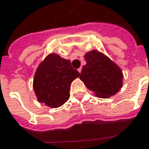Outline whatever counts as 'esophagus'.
<instances>
[{
	"mask_svg": "<svg viewBox=\"0 0 149 149\" xmlns=\"http://www.w3.org/2000/svg\"><path fill=\"white\" fill-rule=\"evenodd\" d=\"M78 72H79V73H81V68H79L78 69Z\"/></svg>",
	"mask_w": 149,
	"mask_h": 149,
	"instance_id": "obj_1",
	"label": "esophagus"
}]
</instances>
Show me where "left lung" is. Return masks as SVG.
Returning a JSON list of instances; mask_svg holds the SVG:
<instances>
[{
  "label": "left lung",
  "mask_w": 149,
  "mask_h": 149,
  "mask_svg": "<svg viewBox=\"0 0 149 149\" xmlns=\"http://www.w3.org/2000/svg\"><path fill=\"white\" fill-rule=\"evenodd\" d=\"M80 79L100 98L114 95L123 86V72L118 65L101 52L93 49L84 56Z\"/></svg>",
  "instance_id": "8db88e82"
}]
</instances>
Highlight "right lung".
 <instances>
[{"instance_id":"obj_1","label":"right lung","mask_w":149,"mask_h":149,"mask_svg":"<svg viewBox=\"0 0 149 149\" xmlns=\"http://www.w3.org/2000/svg\"><path fill=\"white\" fill-rule=\"evenodd\" d=\"M79 75L69 60L49 54L34 75L33 89L38 101L51 108L60 107L68 100L71 82Z\"/></svg>"}]
</instances>
